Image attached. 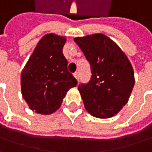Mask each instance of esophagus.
<instances>
[{
	"mask_svg": "<svg viewBox=\"0 0 152 152\" xmlns=\"http://www.w3.org/2000/svg\"><path fill=\"white\" fill-rule=\"evenodd\" d=\"M74 76H75V78H76V80L78 81V79H79V73H78V72H76V73L74 74Z\"/></svg>",
	"mask_w": 152,
	"mask_h": 152,
	"instance_id": "34e87169",
	"label": "esophagus"
}]
</instances>
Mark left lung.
<instances>
[{
    "label": "left lung",
    "mask_w": 152,
    "mask_h": 152,
    "mask_svg": "<svg viewBox=\"0 0 152 152\" xmlns=\"http://www.w3.org/2000/svg\"><path fill=\"white\" fill-rule=\"evenodd\" d=\"M74 41L89 62L92 73L88 83L78 86L85 108L96 118H111L129 100L135 83L132 66L121 48L102 33Z\"/></svg>",
    "instance_id": "8db88e82"
}]
</instances>
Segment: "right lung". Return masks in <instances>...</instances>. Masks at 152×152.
I'll return each mask as SVG.
<instances>
[{
  "label": "right lung",
  "instance_id": "1",
  "mask_svg": "<svg viewBox=\"0 0 152 152\" xmlns=\"http://www.w3.org/2000/svg\"><path fill=\"white\" fill-rule=\"evenodd\" d=\"M65 42V37L45 35L21 72L23 98L38 113L48 115L57 111L68 90L77 84L63 54Z\"/></svg>",
  "mask_w": 152,
  "mask_h": 152
}]
</instances>
